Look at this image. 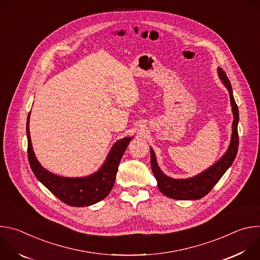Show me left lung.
Segmentation results:
<instances>
[{
    "mask_svg": "<svg viewBox=\"0 0 260 260\" xmlns=\"http://www.w3.org/2000/svg\"><path fill=\"white\" fill-rule=\"evenodd\" d=\"M218 76L221 80L222 84L225 86L229 90L232 111L234 115L233 121V132L231 137L230 146L225 153L222 155L214 165L205 170L204 172L184 179H175L167 176L159 168L157 164V159L152 148H150V155H151V169L156 178L157 186L161 193L166 197L179 200V201H196L207 196L212 188L215 186V184L220 180V178L224 175V173L231 168L233 165L239 148V135H238V123H239V109L236 104L233 88L231 81L229 80L225 72L221 68H218Z\"/></svg>",
    "mask_w": 260,
    "mask_h": 260,
    "instance_id": "8db88e82",
    "label": "left lung"
}]
</instances>
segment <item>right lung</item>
Segmentation results:
<instances>
[{"label": "right lung", "instance_id": "1", "mask_svg": "<svg viewBox=\"0 0 260 260\" xmlns=\"http://www.w3.org/2000/svg\"><path fill=\"white\" fill-rule=\"evenodd\" d=\"M29 115L26 120L27 156L30 169L44 186L64 204L72 207H86L104 200L113 188L119 162L133 137L118 140L111 148L102 167L85 177H62L41 166L32 150L29 135Z\"/></svg>", "mask_w": 260, "mask_h": 260}]
</instances>
